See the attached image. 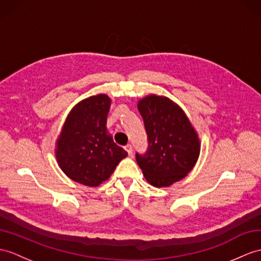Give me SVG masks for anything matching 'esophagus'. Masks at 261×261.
Wrapping results in <instances>:
<instances>
[{
    "label": "esophagus",
    "mask_w": 261,
    "mask_h": 261,
    "mask_svg": "<svg viewBox=\"0 0 261 261\" xmlns=\"http://www.w3.org/2000/svg\"><path fill=\"white\" fill-rule=\"evenodd\" d=\"M124 149H125L126 152H128L129 155L132 154V145H131V144H126L125 147H124Z\"/></svg>",
    "instance_id": "esophagus-1"
}]
</instances>
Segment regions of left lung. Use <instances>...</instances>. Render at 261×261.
I'll use <instances>...</instances> for the list:
<instances>
[{
  "label": "left lung",
  "mask_w": 261,
  "mask_h": 261,
  "mask_svg": "<svg viewBox=\"0 0 261 261\" xmlns=\"http://www.w3.org/2000/svg\"><path fill=\"white\" fill-rule=\"evenodd\" d=\"M148 135V151L136 154L145 180L156 188L184 179L198 161L200 139L189 118L167 96L149 94L138 101Z\"/></svg>",
  "instance_id": "left-lung-1"
}]
</instances>
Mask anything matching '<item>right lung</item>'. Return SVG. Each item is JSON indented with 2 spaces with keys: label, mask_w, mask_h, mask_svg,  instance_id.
Instances as JSON below:
<instances>
[{
  "label": "right lung",
  "mask_w": 261,
  "mask_h": 261,
  "mask_svg": "<svg viewBox=\"0 0 261 261\" xmlns=\"http://www.w3.org/2000/svg\"><path fill=\"white\" fill-rule=\"evenodd\" d=\"M111 99L96 94L80 101L66 117L56 142L61 170L75 182L98 187L111 177L128 152L107 129Z\"/></svg>",
  "instance_id": "obj_1"
}]
</instances>
